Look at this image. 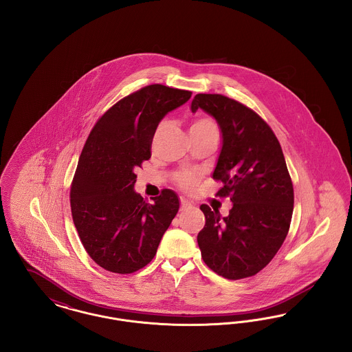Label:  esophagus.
Returning <instances> with one entry per match:
<instances>
[{
    "instance_id": "1",
    "label": "esophagus",
    "mask_w": 352,
    "mask_h": 352,
    "mask_svg": "<svg viewBox=\"0 0 352 352\" xmlns=\"http://www.w3.org/2000/svg\"><path fill=\"white\" fill-rule=\"evenodd\" d=\"M192 206H191V203H188V201H186V199H181V211H186V210H190Z\"/></svg>"
}]
</instances>
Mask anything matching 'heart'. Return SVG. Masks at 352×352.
Here are the masks:
<instances>
[{"instance_id": "b5f03b06", "label": "heart", "mask_w": 352, "mask_h": 352, "mask_svg": "<svg viewBox=\"0 0 352 352\" xmlns=\"http://www.w3.org/2000/svg\"><path fill=\"white\" fill-rule=\"evenodd\" d=\"M188 133L191 134H203L212 133L219 135V128L217 122L210 118H195L188 128ZM177 181L178 184L184 187H191L195 184L197 181V175L191 171H182L177 175Z\"/></svg>"}]
</instances>
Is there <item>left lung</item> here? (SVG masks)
<instances>
[{"label":"left lung","mask_w":352,"mask_h":352,"mask_svg":"<svg viewBox=\"0 0 352 352\" xmlns=\"http://www.w3.org/2000/svg\"><path fill=\"white\" fill-rule=\"evenodd\" d=\"M199 108L217 120L221 132L212 173L223 184L217 195L234 203L224 218L201 204V257L224 278L251 277L276 256L290 227L294 191L284 153L268 124L244 104L218 94H198L191 111Z\"/></svg>","instance_id":"left-lung-1"}]
</instances>
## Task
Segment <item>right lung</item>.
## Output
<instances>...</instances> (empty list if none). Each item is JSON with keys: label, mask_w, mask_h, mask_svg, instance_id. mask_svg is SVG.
<instances>
[{"label": "right lung", "mask_w": 352, "mask_h": 352, "mask_svg": "<svg viewBox=\"0 0 352 352\" xmlns=\"http://www.w3.org/2000/svg\"><path fill=\"white\" fill-rule=\"evenodd\" d=\"M190 98V91L146 85L109 108L88 135L71 184V212L101 268L128 274L148 265L177 215L178 195L165 188L146 203L134 191V170L151 158L161 120Z\"/></svg>", "instance_id": "obj_1"}]
</instances>
